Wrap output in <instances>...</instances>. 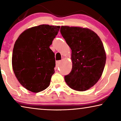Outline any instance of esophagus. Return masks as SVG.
Listing matches in <instances>:
<instances>
[{"label": "esophagus", "mask_w": 121, "mask_h": 121, "mask_svg": "<svg viewBox=\"0 0 121 121\" xmlns=\"http://www.w3.org/2000/svg\"><path fill=\"white\" fill-rule=\"evenodd\" d=\"M61 62V61L60 60L56 61V68H58L59 65H60V64Z\"/></svg>", "instance_id": "esophagus-1"}]
</instances>
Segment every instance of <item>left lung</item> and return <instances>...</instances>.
I'll return each instance as SVG.
<instances>
[{
	"label": "left lung",
	"instance_id": "8db88e82",
	"mask_svg": "<svg viewBox=\"0 0 121 121\" xmlns=\"http://www.w3.org/2000/svg\"><path fill=\"white\" fill-rule=\"evenodd\" d=\"M60 32L71 50L73 67L70 73L65 76V83L76 91L89 90L99 81L105 68L103 44L89 29L62 26Z\"/></svg>",
	"mask_w": 121,
	"mask_h": 121
}]
</instances>
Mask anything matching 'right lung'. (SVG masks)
Segmentation results:
<instances>
[{"mask_svg": "<svg viewBox=\"0 0 121 121\" xmlns=\"http://www.w3.org/2000/svg\"><path fill=\"white\" fill-rule=\"evenodd\" d=\"M60 26L42 24L28 29L14 44L12 66L20 83L32 92H39L49 85L54 73L56 60L50 46Z\"/></svg>", "mask_w": 121, "mask_h": 121, "instance_id": "obj_1", "label": "right lung"}]
</instances>
